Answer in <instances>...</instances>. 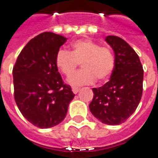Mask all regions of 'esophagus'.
Listing matches in <instances>:
<instances>
[{
    "instance_id": "1",
    "label": "esophagus",
    "mask_w": 158,
    "mask_h": 158,
    "mask_svg": "<svg viewBox=\"0 0 158 158\" xmlns=\"http://www.w3.org/2000/svg\"><path fill=\"white\" fill-rule=\"evenodd\" d=\"M79 87H77V86H73V87H72V91L73 92V94H77V93H79Z\"/></svg>"
}]
</instances>
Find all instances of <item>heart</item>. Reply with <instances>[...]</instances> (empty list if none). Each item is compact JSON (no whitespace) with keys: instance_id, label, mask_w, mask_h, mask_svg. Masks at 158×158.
<instances>
[{"instance_id":"obj_1","label":"heart","mask_w":158,"mask_h":158,"mask_svg":"<svg viewBox=\"0 0 158 158\" xmlns=\"http://www.w3.org/2000/svg\"><path fill=\"white\" fill-rule=\"evenodd\" d=\"M55 62L57 69L66 76L71 74L81 62L83 69L72 73L67 81L73 85H82L92 84L95 79L103 82L109 79L115 66V57L109 47L101 46L91 39H84L74 42L71 52L58 50Z\"/></svg>"}]
</instances>
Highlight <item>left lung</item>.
I'll use <instances>...</instances> for the list:
<instances>
[{
    "label": "left lung",
    "instance_id": "left-lung-1",
    "mask_svg": "<svg viewBox=\"0 0 158 158\" xmlns=\"http://www.w3.org/2000/svg\"><path fill=\"white\" fill-rule=\"evenodd\" d=\"M115 57L111 79L104 85L93 88L91 113L107 125L124 123L135 111L143 94V69L132 47L123 38L106 36Z\"/></svg>",
    "mask_w": 158,
    "mask_h": 158
}]
</instances>
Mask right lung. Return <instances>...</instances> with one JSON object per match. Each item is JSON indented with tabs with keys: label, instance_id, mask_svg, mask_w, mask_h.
I'll return each mask as SVG.
<instances>
[{
	"label": "right lung",
	"instance_id": "obj_1",
	"mask_svg": "<svg viewBox=\"0 0 158 158\" xmlns=\"http://www.w3.org/2000/svg\"><path fill=\"white\" fill-rule=\"evenodd\" d=\"M66 40L52 32L39 34L25 45L13 67L15 103L25 119L40 128L61 123L75 96L55 62Z\"/></svg>",
	"mask_w": 158,
	"mask_h": 158
}]
</instances>
